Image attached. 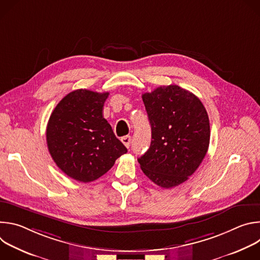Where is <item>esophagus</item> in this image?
<instances>
[{
  "label": "esophagus",
  "instance_id": "obj_1",
  "mask_svg": "<svg viewBox=\"0 0 260 260\" xmlns=\"http://www.w3.org/2000/svg\"><path fill=\"white\" fill-rule=\"evenodd\" d=\"M121 142L123 143V145H124L126 148H129L131 142H132V138H131L129 136H125V137L121 138Z\"/></svg>",
  "mask_w": 260,
  "mask_h": 260
}]
</instances>
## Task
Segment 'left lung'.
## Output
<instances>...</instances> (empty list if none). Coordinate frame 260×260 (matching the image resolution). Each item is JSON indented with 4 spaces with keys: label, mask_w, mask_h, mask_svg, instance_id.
Wrapping results in <instances>:
<instances>
[{
    "label": "left lung",
    "mask_w": 260,
    "mask_h": 260,
    "mask_svg": "<svg viewBox=\"0 0 260 260\" xmlns=\"http://www.w3.org/2000/svg\"><path fill=\"white\" fill-rule=\"evenodd\" d=\"M151 125V144L138 161L143 173L162 188L178 186L205 158L210 122L201 100L178 85L142 95Z\"/></svg>",
    "instance_id": "1"
}]
</instances>
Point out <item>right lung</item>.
Wrapping results in <instances>:
<instances>
[{"label": "right lung", "instance_id": "obj_1", "mask_svg": "<svg viewBox=\"0 0 260 260\" xmlns=\"http://www.w3.org/2000/svg\"><path fill=\"white\" fill-rule=\"evenodd\" d=\"M109 92L77 89L54 108L46 140L56 166L70 178L88 183L106 174L127 152L103 116Z\"/></svg>", "mask_w": 260, "mask_h": 260}]
</instances>
